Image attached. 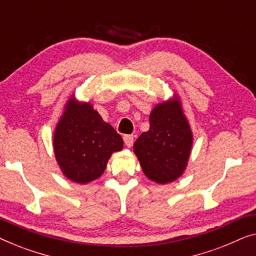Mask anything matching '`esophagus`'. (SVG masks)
Returning <instances> with one entry per match:
<instances>
[{"mask_svg":"<svg viewBox=\"0 0 256 256\" xmlns=\"http://www.w3.org/2000/svg\"><path fill=\"white\" fill-rule=\"evenodd\" d=\"M133 140H134V136H133L132 134L124 136V142L128 147H131L133 145Z\"/></svg>","mask_w":256,"mask_h":256,"instance_id":"esophagus-1","label":"esophagus"}]
</instances>
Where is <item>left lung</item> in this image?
Listing matches in <instances>:
<instances>
[{"label":"left lung","mask_w":256,"mask_h":256,"mask_svg":"<svg viewBox=\"0 0 256 256\" xmlns=\"http://www.w3.org/2000/svg\"><path fill=\"white\" fill-rule=\"evenodd\" d=\"M192 147V132L178 97L154 106L150 130L133 146L144 174L166 184L183 174Z\"/></svg>","instance_id":"8db88e82"}]
</instances>
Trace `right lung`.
<instances>
[{
  "label": "right lung",
  "instance_id": "1",
  "mask_svg": "<svg viewBox=\"0 0 256 256\" xmlns=\"http://www.w3.org/2000/svg\"><path fill=\"white\" fill-rule=\"evenodd\" d=\"M53 147L56 162L68 180L80 184L98 178L111 154L123 150V139L90 103L72 96L58 122Z\"/></svg>",
  "mask_w": 256,
  "mask_h": 256
}]
</instances>
